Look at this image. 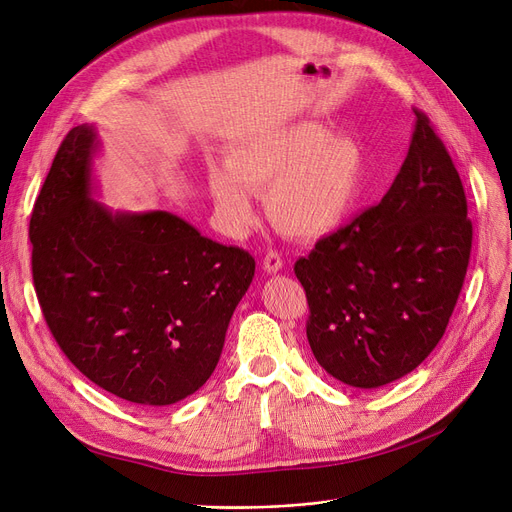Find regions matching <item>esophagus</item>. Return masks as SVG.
<instances>
[{"mask_svg": "<svg viewBox=\"0 0 512 512\" xmlns=\"http://www.w3.org/2000/svg\"><path fill=\"white\" fill-rule=\"evenodd\" d=\"M282 268H284V261H282L280 253L270 251L268 255L263 257V270L268 272V274H278Z\"/></svg>", "mask_w": 512, "mask_h": 512, "instance_id": "1", "label": "esophagus"}]
</instances>
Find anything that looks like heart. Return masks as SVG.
<instances>
[{
  "mask_svg": "<svg viewBox=\"0 0 512 512\" xmlns=\"http://www.w3.org/2000/svg\"><path fill=\"white\" fill-rule=\"evenodd\" d=\"M366 180L364 144L318 121L268 129L211 163L207 182L221 224L242 236L255 224V192L286 236L309 240L339 228L358 205Z\"/></svg>",
  "mask_w": 512,
  "mask_h": 512,
  "instance_id": "1",
  "label": "heart"
}]
</instances>
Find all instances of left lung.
Segmentation results:
<instances>
[{"mask_svg":"<svg viewBox=\"0 0 512 512\" xmlns=\"http://www.w3.org/2000/svg\"><path fill=\"white\" fill-rule=\"evenodd\" d=\"M406 161L381 203L295 263L307 341L337 381L379 389L437 347L469 268L473 226L460 175L414 110Z\"/></svg>","mask_w":512,"mask_h":512,"instance_id":"left-lung-1","label":"left lung"}]
</instances>
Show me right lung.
<instances>
[{"mask_svg":"<svg viewBox=\"0 0 512 512\" xmlns=\"http://www.w3.org/2000/svg\"><path fill=\"white\" fill-rule=\"evenodd\" d=\"M96 125L66 133L31 215L33 282L52 335L87 379L131 404L201 389L255 259L169 211L98 203Z\"/></svg>","mask_w":512,"mask_h":512,"instance_id":"1","label":"right lung"}]
</instances>
